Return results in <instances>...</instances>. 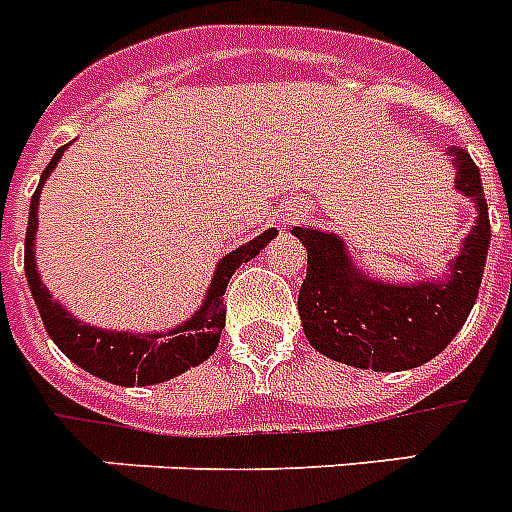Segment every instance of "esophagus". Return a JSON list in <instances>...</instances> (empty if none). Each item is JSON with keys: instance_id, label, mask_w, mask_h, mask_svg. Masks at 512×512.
Wrapping results in <instances>:
<instances>
[{"instance_id": "esophagus-1", "label": "esophagus", "mask_w": 512, "mask_h": 512, "mask_svg": "<svg viewBox=\"0 0 512 512\" xmlns=\"http://www.w3.org/2000/svg\"><path fill=\"white\" fill-rule=\"evenodd\" d=\"M286 220H289V218H286Z\"/></svg>"}]
</instances>
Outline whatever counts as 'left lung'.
Masks as SVG:
<instances>
[{"mask_svg":"<svg viewBox=\"0 0 512 512\" xmlns=\"http://www.w3.org/2000/svg\"><path fill=\"white\" fill-rule=\"evenodd\" d=\"M455 189L476 202V226L465 236L447 278L386 284L363 276L336 234L294 226L307 249V276L299 289V318L307 342L336 363L371 371H407L429 363L455 339L479 297L486 249L492 239L489 207L476 162L450 149Z\"/></svg>","mask_w":512,"mask_h":512,"instance_id":"8db88e82","label":"left lung"}]
</instances>
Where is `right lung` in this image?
<instances>
[{
  "label": "right lung",
  "mask_w": 512,
  "mask_h": 512,
  "mask_svg": "<svg viewBox=\"0 0 512 512\" xmlns=\"http://www.w3.org/2000/svg\"><path fill=\"white\" fill-rule=\"evenodd\" d=\"M65 147L54 152L49 165L41 173L39 189L31 197V213H28L26 231V278L31 286L33 302L39 307L41 321L52 342L70 357L73 363L81 365L91 376L110 381L118 386H152L162 384L178 373L189 371L194 365L205 363L207 357L218 350L220 334L226 326V307H223V294H226L228 278L234 276L236 268L249 263L252 257L276 236V228H268L252 242L242 244L234 252H228L215 268V276L210 281L207 297L197 313L181 326L170 331H157V334H131V331H107V328H94L89 323H81L78 318L62 310L60 302H54L52 294L41 284L39 270H36V226H39V194L47 176L60 162Z\"/></svg>",
  "instance_id": "right-lung-1"
}]
</instances>
